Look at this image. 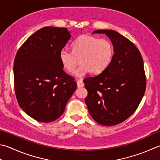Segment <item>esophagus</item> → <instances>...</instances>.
<instances>
[{
	"instance_id": "esophagus-1",
	"label": "esophagus",
	"mask_w": 160,
	"mask_h": 160,
	"mask_svg": "<svg viewBox=\"0 0 160 160\" xmlns=\"http://www.w3.org/2000/svg\"><path fill=\"white\" fill-rule=\"evenodd\" d=\"M84 86V83L81 79H79L77 81V87L78 88H82Z\"/></svg>"
}]
</instances>
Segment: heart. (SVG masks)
Wrapping results in <instances>:
<instances>
[{
  "instance_id": "b5f03b06",
  "label": "heart",
  "mask_w": 160,
  "mask_h": 160,
  "mask_svg": "<svg viewBox=\"0 0 160 160\" xmlns=\"http://www.w3.org/2000/svg\"><path fill=\"white\" fill-rule=\"evenodd\" d=\"M113 47L106 39H98L91 35H83L72 44V52L63 48L59 53L62 67L69 73L73 74L80 58L81 65L76 71L81 77L90 72L99 74L109 64L113 57Z\"/></svg>"
}]
</instances>
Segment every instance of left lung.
Here are the masks:
<instances>
[{
	"label": "left lung",
	"mask_w": 160,
	"mask_h": 160,
	"mask_svg": "<svg viewBox=\"0 0 160 160\" xmlns=\"http://www.w3.org/2000/svg\"><path fill=\"white\" fill-rule=\"evenodd\" d=\"M112 42L114 54L105 70L83 80L88 95L85 102L99 124L112 126L125 121L139 105L146 88L142 56L137 47L112 30H97Z\"/></svg>",
	"instance_id": "left-lung-1"
}]
</instances>
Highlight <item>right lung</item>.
Segmentation results:
<instances>
[{
	"label": "right lung",
	"instance_id": "obj_1",
	"mask_svg": "<svg viewBox=\"0 0 160 160\" xmlns=\"http://www.w3.org/2000/svg\"><path fill=\"white\" fill-rule=\"evenodd\" d=\"M70 38L68 28L44 27L27 39L15 56L17 102L39 122H50L61 117L77 89V82L63 71L59 58Z\"/></svg>",
	"mask_w": 160,
	"mask_h": 160
}]
</instances>
